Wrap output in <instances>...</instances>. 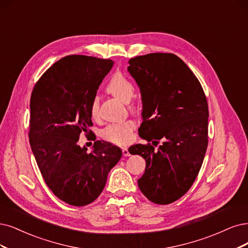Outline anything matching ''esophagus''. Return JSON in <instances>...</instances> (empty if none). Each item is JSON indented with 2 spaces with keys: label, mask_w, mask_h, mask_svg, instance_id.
<instances>
[{
  "label": "esophagus",
  "mask_w": 248,
  "mask_h": 248,
  "mask_svg": "<svg viewBox=\"0 0 248 248\" xmlns=\"http://www.w3.org/2000/svg\"><path fill=\"white\" fill-rule=\"evenodd\" d=\"M123 154L124 156H130V152L127 150V148H123Z\"/></svg>",
  "instance_id": "obj_1"
}]
</instances>
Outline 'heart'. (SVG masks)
I'll use <instances>...</instances> for the list:
<instances>
[{"instance_id": "heart-1", "label": "heart", "mask_w": 248, "mask_h": 248, "mask_svg": "<svg viewBox=\"0 0 248 248\" xmlns=\"http://www.w3.org/2000/svg\"><path fill=\"white\" fill-rule=\"evenodd\" d=\"M106 91L114 97L127 103L135 96L136 89L133 81L129 78H126L123 73L117 72L107 82ZM129 106L131 109H135V106L133 104H130ZM90 113L91 116L95 119L100 116V102L98 97H94L92 99L90 104ZM133 130L134 123L132 121L118 122L106 125L101 131V136H102V138L111 143L124 145L130 142Z\"/></svg>"}]
</instances>
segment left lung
Returning <instances> with one entry per match:
<instances>
[{"mask_svg":"<svg viewBox=\"0 0 248 248\" xmlns=\"http://www.w3.org/2000/svg\"><path fill=\"white\" fill-rule=\"evenodd\" d=\"M129 63L143 102L139 136L152 142L129 148L146 161L138 186L152 202L170 204L191 188L202 166L208 144L207 100L198 78L175 54L151 53Z\"/></svg>","mask_w":248,"mask_h":248,"instance_id":"8db88e82","label":"left lung"}]
</instances>
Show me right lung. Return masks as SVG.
I'll list each match as a JSON object with an SVG mask.
<instances>
[{"mask_svg":"<svg viewBox=\"0 0 248 248\" xmlns=\"http://www.w3.org/2000/svg\"><path fill=\"white\" fill-rule=\"evenodd\" d=\"M113 61L69 55L36 81L31 97L30 144L46 184L64 202L84 206L103 191L108 172L122 158L117 146L96 141L93 151L79 147L91 134V101Z\"/></svg>","mask_w":248,"mask_h":248,"instance_id":"right-lung-1","label":"right lung"}]
</instances>
